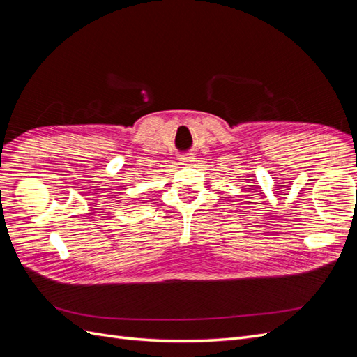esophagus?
<instances>
[{"instance_id":"1","label":"esophagus","mask_w":357,"mask_h":357,"mask_svg":"<svg viewBox=\"0 0 357 357\" xmlns=\"http://www.w3.org/2000/svg\"><path fill=\"white\" fill-rule=\"evenodd\" d=\"M181 162H190L193 158L189 155V153H185V155H181Z\"/></svg>"}]
</instances>
